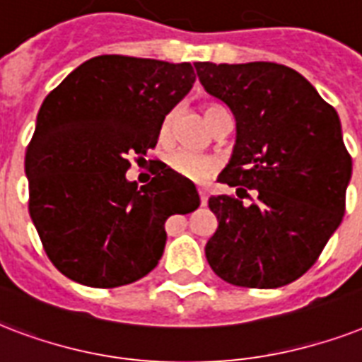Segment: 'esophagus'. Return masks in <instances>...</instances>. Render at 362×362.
Here are the masks:
<instances>
[{
    "instance_id": "1",
    "label": "esophagus",
    "mask_w": 362,
    "mask_h": 362,
    "mask_svg": "<svg viewBox=\"0 0 362 362\" xmlns=\"http://www.w3.org/2000/svg\"><path fill=\"white\" fill-rule=\"evenodd\" d=\"M198 196H200V204H202V206H206V204H207L206 189H198Z\"/></svg>"
}]
</instances>
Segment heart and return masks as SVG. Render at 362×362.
I'll list each match as a JSON object with an SVG mask.
<instances>
[{"label":"heart","instance_id":"obj_1","mask_svg":"<svg viewBox=\"0 0 362 362\" xmlns=\"http://www.w3.org/2000/svg\"><path fill=\"white\" fill-rule=\"evenodd\" d=\"M221 113H226L225 109L217 107V105H207L204 109V119L209 126H211L213 119ZM173 122H175V113H168L166 119L162 120L160 128V137L162 141H170L173 130ZM168 168L172 170L173 173H177L179 177L187 179V181H204V179L209 177V173L217 168V160L207 155H200V153H192V151L187 149H177L172 151L170 155L166 156Z\"/></svg>","mask_w":362,"mask_h":362}]
</instances>
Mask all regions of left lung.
<instances>
[{"label": "left lung", "mask_w": 362, "mask_h": 362, "mask_svg": "<svg viewBox=\"0 0 362 362\" xmlns=\"http://www.w3.org/2000/svg\"><path fill=\"white\" fill-rule=\"evenodd\" d=\"M202 86L230 107L236 145L209 198L219 226L211 270L238 287L276 288L304 276L340 226L351 156L332 105L298 71L274 62H196ZM255 189V201L247 194ZM242 197L252 200L243 204Z\"/></svg>", "instance_id": "8db88e82"}]
</instances>
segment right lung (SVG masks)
I'll return each mask as SVG.
<instances>
[{
    "instance_id": "obj_1",
    "label": "right lung",
    "mask_w": 362,
    "mask_h": 362,
    "mask_svg": "<svg viewBox=\"0 0 362 362\" xmlns=\"http://www.w3.org/2000/svg\"><path fill=\"white\" fill-rule=\"evenodd\" d=\"M194 81L189 62L103 54L45 98L24 160L28 209L66 277L96 288L141 279L164 253L168 217L200 206L194 183L164 162L141 189L126 179L128 156L155 149Z\"/></svg>"
}]
</instances>
